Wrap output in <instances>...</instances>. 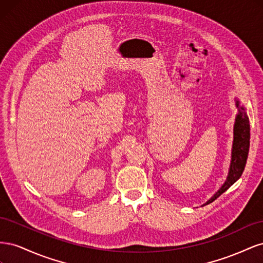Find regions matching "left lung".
Segmentation results:
<instances>
[{"label": "left lung", "mask_w": 263, "mask_h": 263, "mask_svg": "<svg viewBox=\"0 0 263 263\" xmlns=\"http://www.w3.org/2000/svg\"><path fill=\"white\" fill-rule=\"evenodd\" d=\"M236 107L238 108V114L236 115L234 125V141L232 149V160H230L228 176L224 184L215 193L204 205L214 202L218 196L232 186L234 183L241 177L245 170L247 158H248L249 146H250V124L246 109L240 105V101L235 99Z\"/></svg>", "instance_id": "8db88e82"}]
</instances>
